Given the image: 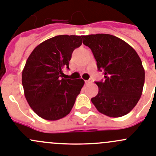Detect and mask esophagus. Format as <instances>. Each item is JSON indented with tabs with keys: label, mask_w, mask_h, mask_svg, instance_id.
<instances>
[{
	"label": "esophagus",
	"mask_w": 156,
	"mask_h": 156,
	"mask_svg": "<svg viewBox=\"0 0 156 156\" xmlns=\"http://www.w3.org/2000/svg\"><path fill=\"white\" fill-rule=\"evenodd\" d=\"M92 83V80L91 79H89L87 81H85V84H91Z\"/></svg>",
	"instance_id": "34e87169"
}]
</instances>
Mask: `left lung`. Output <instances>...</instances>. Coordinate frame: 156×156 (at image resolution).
Masks as SVG:
<instances>
[{
  "label": "left lung",
  "mask_w": 156,
  "mask_h": 156,
  "mask_svg": "<svg viewBox=\"0 0 156 156\" xmlns=\"http://www.w3.org/2000/svg\"><path fill=\"white\" fill-rule=\"evenodd\" d=\"M81 37L105 78L104 81L95 82L99 90L91 102L100 113L110 117L127 114L143 93L145 70L140 56L132 46L113 35L98 33Z\"/></svg>",
  "instance_id": "left-lung-1"
}]
</instances>
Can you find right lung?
I'll list each match as a JSON object with an SVG mask.
<instances>
[{
	"instance_id": "right-lung-1",
	"label": "right lung",
	"mask_w": 156,
	"mask_h": 156,
	"mask_svg": "<svg viewBox=\"0 0 156 156\" xmlns=\"http://www.w3.org/2000/svg\"><path fill=\"white\" fill-rule=\"evenodd\" d=\"M81 36L59 35L38 45L28 57L22 72V84L30 107L46 120L63 118L72 110L84 80L64 79L63 70Z\"/></svg>"
}]
</instances>
